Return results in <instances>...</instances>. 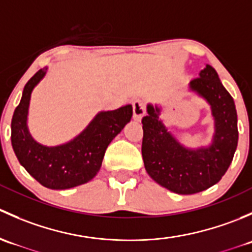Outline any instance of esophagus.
<instances>
[{
  "mask_svg": "<svg viewBox=\"0 0 252 252\" xmlns=\"http://www.w3.org/2000/svg\"><path fill=\"white\" fill-rule=\"evenodd\" d=\"M133 112L134 119L138 122L141 121V118L145 114V102L142 100H135L133 102Z\"/></svg>",
  "mask_w": 252,
  "mask_h": 252,
  "instance_id": "obj_1",
  "label": "esophagus"
}]
</instances>
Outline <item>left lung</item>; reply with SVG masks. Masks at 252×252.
<instances>
[{
	"label": "left lung",
	"mask_w": 252,
	"mask_h": 252,
	"mask_svg": "<svg viewBox=\"0 0 252 252\" xmlns=\"http://www.w3.org/2000/svg\"><path fill=\"white\" fill-rule=\"evenodd\" d=\"M189 90L204 98L213 118L212 141L189 149L178 141L159 118L161 106L149 103L142 118V159L147 174L175 194L190 195L217 184L234 157L238 146L235 103L210 64L189 83Z\"/></svg>",
	"instance_id": "obj_1"
}]
</instances>
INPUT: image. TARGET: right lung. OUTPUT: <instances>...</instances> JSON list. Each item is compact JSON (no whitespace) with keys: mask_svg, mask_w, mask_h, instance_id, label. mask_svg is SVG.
<instances>
[{"mask_svg":"<svg viewBox=\"0 0 252 252\" xmlns=\"http://www.w3.org/2000/svg\"><path fill=\"white\" fill-rule=\"evenodd\" d=\"M47 67L40 69L24 86L11 123V140L19 163L45 188L64 190L90 182L102 164L110 142L123 130L133 116L131 105L114 111H101L74 139L57 146L37 142L28 128L30 98L44 79Z\"/></svg>","mask_w":252,"mask_h":252,"instance_id":"right-lung-1","label":"right lung"}]
</instances>
